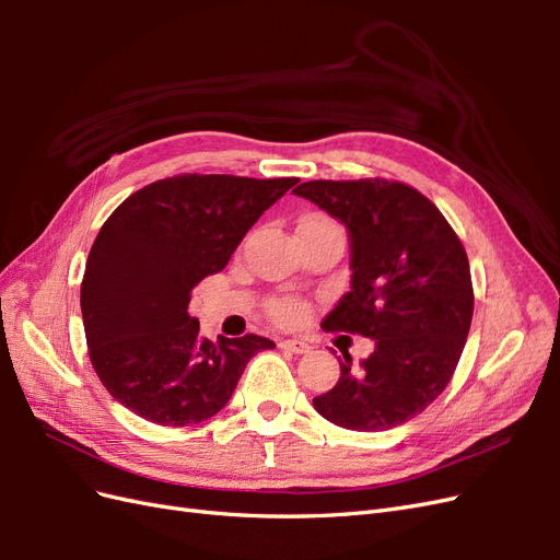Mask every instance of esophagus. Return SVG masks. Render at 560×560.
<instances>
[{
	"label": "esophagus",
	"instance_id": "obj_1",
	"mask_svg": "<svg viewBox=\"0 0 560 560\" xmlns=\"http://www.w3.org/2000/svg\"><path fill=\"white\" fill-rule=\"evenodd\" d=\"M280 348L290 350V352H296V354H306V352H311V346H308V343H303V341H296V338H287V341H282V343H280Z\"/></svg>",
	"mask_w": 560,
	"mask_h": 560
}]
</instances>
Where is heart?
I'll return each mask as SVG.
<instances>
[{"label":"heart","mask_w":560,"mask_h":560,"mask_svg":"<svg viewBox=\"0 0 560 560\" xmlns=\"http://www.w3.org/2000/svg\"><path fill=\"white\" fill-rule=\"evenodd\" d=\"M308 222L334 224L331 219H327L325 214H306L301 219V224H308ZM268 313L276 322H280V325H299V322L308 317V306L299 299H278V301L270 303Z\"/></svg>","instance_id":"obj_1"}]
</instances>
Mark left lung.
<instances>
[{
	"label": "left lung",
	"mask_w": 560,
	"mask_h": 560,
	"mask_svg": "<svg viewBox=\"0 0 560 560\" xmlns=\"http://www.w3.org/2000/svg\"><path fill=\"white\" fill-rule=\"evenodd\" d=\"M294 194L338 219L350 241V292L322 327L374 341L360 366L343 354L315 411L346 430L397 428L444 393L463 354L474 313L465 247L434 202L399 182L315 179Z\"/></svg>",
	"instance_id": "8db88e82"
}]
</instances>
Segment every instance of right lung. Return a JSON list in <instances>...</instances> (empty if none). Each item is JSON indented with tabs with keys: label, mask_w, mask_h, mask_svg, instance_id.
Segmentation results:
<instances>
[{
	"label": "right lung",
	"mask_w": 560,
	"mask_h": 560,
	"mask_svg": "<svg viewBox=\"0 0 560 560\" xmlns=\"http://www.w3.org/2000/svg\"><path fill=\"white\" fill-rule=\"evenodd\" d=\"M296 177L177 175L135 191L100 229L81 282L95 374L132 413L198 425L226 406L264 336L217 341L189 315L191 290L222 270Z\"/></svg>",
	"instance_id": "1"
}]
</instances>
